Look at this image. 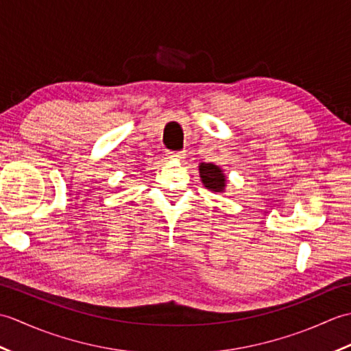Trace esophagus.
Segmentation results:
<instances>
[{
    "mask_svg": "<svg viewBox=\"0 0 351 351\" xmlns=\"http://www.w3.org/2000/svg\"><path fill=\"white\" fill-rule=\"evenodd\" d=\"M187 155V151H180V152H173V151H167L169 158H175V160H181Z\"/></svg>",
    "mask_w": 351,
    "mask_h": 351,
    "instance_id": "34e87169",
    "label": "esophagus"
}]
</instances>
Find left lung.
I'll return each instance as SVG.
<instances>
[{
    "label": "left lung",
    "instance_id": "8db88e82",
    "mask_svg": "<svg viewBox=\"0 0 351 351\" xmlns=\"http://www.w3.org/2000/svg\"><path fill=\"white\" fill-rule=\"evenodd\" d=\"M199 173L202 178V182L208 190L211 191H221L225 189L226 178L221 173V169L214 166L211 162H202L199 166Z\"/></svg>",
    "mask_w": 351,
    "mask_h": 351
}]
</instances>
